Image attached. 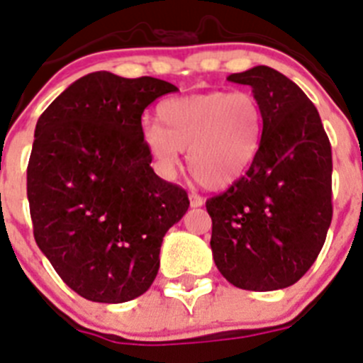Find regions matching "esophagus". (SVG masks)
I'll use <instances>...</instances> for the list:
<instances>
[{"instance_id": "34e87169", "label": "esophagus", "mask_w": 363, "mask_h": 363, "mask_svg": "<svg viewBox=\"0 0 363 363\" xmlns=\"http://www.w3.org/2000/svg\"><path fill=\"white\" fill-rule=\"evenodd\" d=\"M189 204H191V208H201L202 204H204V199L201 197V195H197V193H189Z\"/></svg>"}]
</instances>
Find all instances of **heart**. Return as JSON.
<instances>
[{
  "instance_id": "1",
  "label": "heart",
  "mask_w": 363,
  "mask_h": 363,
  "mask_svg": "<svg viewBox=\"0 0 363 363\" xmlns=\"http://www.w3.org/2000/svg\"><path fill=\"white\" fill-rule=\"evenodd\" d=\"M159 125L143 128V145L164 175L179 168V150L199 184L225 188L238 181L258 157L265 114L249 91H206L164 100Z\"/></svg>"
}]
</instances>
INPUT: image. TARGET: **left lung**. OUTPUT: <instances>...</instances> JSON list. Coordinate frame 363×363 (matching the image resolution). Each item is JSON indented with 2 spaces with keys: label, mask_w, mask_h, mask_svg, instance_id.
Segmentation results:
<instances>
[{
  "label": "left lung",
  "mask_w": 363,
  "mask_h": 363,
  "mask_svg": "<svg viewBox=\"0 0 363 363\" xmlns=\"http://www.w3.org/2000/svg\"><path fill=\"white\" fill-rule=\"evenodd\" d=\"M228 80L252 87L265 132L245 175L206 202L213 259L238 289H286L310 270L326 242L331 145L310 98L279 71L256 66Z\"/></svg>",
  "instance_id": "8db88e82"
}]
</instances>
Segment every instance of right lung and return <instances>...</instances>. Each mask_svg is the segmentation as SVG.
Masks as SVG:
<instances>
[{"label": "right lung", "instance_id": "1", "mask_svg": "<svg viewBox=\"0 0 363 363\" xmlns=\"http://www.w3.org/2000/svg\"><path fill=\"white\" fill-rule=\"evenodd\" d=\"M175 91L96 71L37 120L26 170L33 238L84 299L127 303L147 292L166 231L188 211V193L152 170L141 127L148 105Z\"/></svg>", "mask_w": 363, "mask_h": 363}]
</instances>
